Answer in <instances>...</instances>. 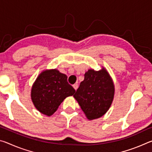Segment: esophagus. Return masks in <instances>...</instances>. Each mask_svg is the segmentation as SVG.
Listing matches in <instances>:
<instances>
[{
    "instance_id": "34e87169",
    "label": "esophagus",
    "mask_w": 152,
    "mask_h": 152,
    "mask_svg": "<svg viewBox=\"0 0 152 152\" xmlns=\"http://www.w3.org/2000/svg\"><path fill=\"white\" fill-rule=\"evenodd\" d=\"M73 87H74V88L75 89L76 91V90L78 89V84H74V85H73Z\"/></svg>"
}]
</instances>
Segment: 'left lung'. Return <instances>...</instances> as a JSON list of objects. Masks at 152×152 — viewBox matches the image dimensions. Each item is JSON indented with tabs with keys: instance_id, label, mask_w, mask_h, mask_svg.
Masks as SVG:
<instances>
[{
	"instance_id": "left-lung-1",
	"label": "left lung",
	"mask_w": 152,
	"mask_h": 152,
	"mask_svg": "<svg viewBox=\"0 0 152 152\" xmlns=\"http://www.w3.org/2000/svg\"><path fill=\"white\" fill-rule=\"evenodd\" d=\"M115 95V85L109 73L104 67L99 71L89 70L84 74L74 99L78 102L87 119L101 117L111 105Z\"/></svg>"
}]
</instances>
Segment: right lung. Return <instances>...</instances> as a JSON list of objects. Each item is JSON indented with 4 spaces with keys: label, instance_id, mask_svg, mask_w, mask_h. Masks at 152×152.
I'll return each mask as SVG.
<instances>
[{
    "label": "right lung",
    "instance_id": "add662e5",
    "mask_svg": "<svg viewBox=\"0 0 152 152\" xmlns=\"http://www.w3.org/2000/svg\"><path fill=\"white\" fill-rule=\"evenodd\" d=\"M67 78L57 69L43 70L39 74L32 86L31 97L41 113L48 117L52 115L64 100L76 92Z\"/></svg>",
    "mask_w": 152,
    "mask_h": 152
}]
</instances>
